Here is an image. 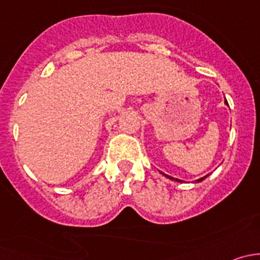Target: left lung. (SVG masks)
Returning a JSON list of instances; mask_svg holds the SVG:
<instances>
[{"instance_id":"left-lung-1","label":"left lung","mask_w":260,"mask_h":260,"mask_svg":"<svg viewBox=\"0 0 260 260\" xmlns=\"http://www.w3.org/2000/svg\"><path fill=\"white\" fill-rule=\"evenodd\" d=\"M225 104H226L228 107H229V104H228V102H226V99H225ZM162 175H164L165 177H167V179H170V180H174V181H177V182H182V180H179V179H175V177H172V176H169V175H166V174H164V172H161ZM209 175H206V176H204V177H201V179H199V180H196V182H201V181L203 180H205L206 177H208Z\"/></svg>"}]
</instances>
